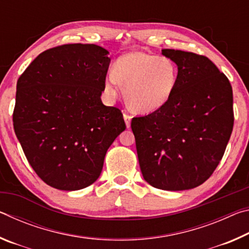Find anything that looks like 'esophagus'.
Returning a JSON list of instances; mask_svg holds the SVG:
<instances>
[{
	"instance_id": "obj_1",
	"label": "esophagus",
	"mask_w": 249,
	"mask_h": 249,
	"mask_svg": "<svg viewBox=\"0 0 249 249\" xmlns=\"http://www.w3.org/2000/svg\"><path fill=\"white\" fill-rule=\"evenodd\" d=\"M123 117H124V121H125L126 127L129 128V127H130V121H132V116H130L129 114H127V113H124V114H123Z\"/></svg>"
}]
</instances>
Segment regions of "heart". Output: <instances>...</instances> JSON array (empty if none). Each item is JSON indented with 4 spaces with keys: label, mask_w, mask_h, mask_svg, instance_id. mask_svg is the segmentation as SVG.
Here are the masks:
<instances>
[{
    "label": "heart",
    "mask_w": 249,
    "mask_h": 249,
    "mask_svg": "<svg viewBox=\"0 0 249 249\" xmlns=\"http://www.w3.org/2000/svg\"><path fill=\"white\" fill-rule=\"evenodd\" d=\"M178 67L168 57L130 52L117 59L114 71L105 78V91L114 96L119 84L128 107L148 114L168 103L178 82Z\"/></svg>",
    "instance_id": "obj_1"
}]
</instances>
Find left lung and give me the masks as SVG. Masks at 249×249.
<instances>
[{
    "label": "left lung",
    "mask_w": 249,
    "mask_h": 249,
    "mask_svg": "<svg viewBox=\"0 0 249 249\" xmlns=\"http://www.w3.org/2000/svg\"><path fill=\"white\" fill-rule=\"evenodd\" d=\"M178 67L179 77L168 103L134 117L138 161L150 185L189 190L208 180L224 155L234 124L233 90L209 58L162 49Z\"/></svg>",
    "instance_id": "1"
}]
</instances>
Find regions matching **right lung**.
<instances>
[{
	"mask_svg": "<svg viewBox=\"0 0 249 249\" xmlns=\"http://www.w3.org/2000/svg\"><path fill=\"white\" fill-rule=\"evenodd\" d=\"M94 44L58 46L38 54L18 80L13 125L29 165L59 190L95 182L105 154L126 128L101 94L111 59Z\"/></svg>",
	"mask_w": 249,
	"mask_h": 249,
	"instance_id": "obj_1",
	"label": "right lung"
}]
</instances>
